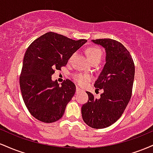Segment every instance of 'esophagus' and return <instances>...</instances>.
<instances>
[{
  "instance_id": "esophagus-1",
  "label": "esophagus",
  "mask_w": 153,
  "mask_h": 153,
  "mask_svg": "<svg viewBox=\"0 0 153 153\" xmlns=\"http://www.w3.org/2000/svg\"><path fill=\"white\" fill-rule=\"evenodd\" d=\"M81 91H82V89H80V88H78V87L76 88V93H77V94H78V93L81 92Z\"/></svg>"
}]
</instances>
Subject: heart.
Masks as SVG:
<instances>
[{"label": "heart", "mask_w": 153, "mask_h": 153, "mask_svg": "<svg viewBox=\"0 0 153 153\" xmlns=\"http://www.w3.org/2000/svg\"><path fill=\"white\" fill-rule=\"evenodd\" d=\"M86 53L89 59L91 60V62L94 60H99L101 58V56H102V52L100 50L99 48L96 47H92L88 48L86 51ZM74 54L71 57V59L73 57ZM74 79L75 81L77 82V83H78L80 85H85L87 83H88V82H90L91 80V75L88 74H82V73H77L74 75Z\"/></svg>", "instance_id": "obj_1"}]
</instances>
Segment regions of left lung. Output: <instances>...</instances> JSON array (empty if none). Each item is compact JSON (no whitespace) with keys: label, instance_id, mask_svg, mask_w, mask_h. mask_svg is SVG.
<instances>
[{"label":"left lung","instance_id":"1","mask_svg":"<svg viewBox=\"0 0 153 153\" xmlns=\"http://www.w3.org/2000/svg\"><path fill=\"white\" fill-rule=\"evenodd\" d=\"M106 52V63L94 86L103 89L100 99L86 91L88 101L81 108L84 122L94 129L109 127L125 110L131 96L134 65L129 51L122 44L111 39L91 40Z\"/></svg>","mask_w":153,"mask_h":153}]
</instances>
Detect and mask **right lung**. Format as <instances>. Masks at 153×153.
<instances>
[{
  "label": "right lung",
  "instance_id": "obj_1",
  "mask_svg": "<svg viewBox=\"0 0 153 153\" xmlns=\"http://www.w3.org/2000/svg\"><path fill=\"white\" fill-rule=\"evenodd\" d=\"M86 42L47 32L26 50L19 82L26 108L39 121L52 123L62 118L76 88L68 79L59 86L57 80H52V75L54 70L60 71L65 66L73 54Z\"/></svg>",
  "mask_w": 153,
  "mask_h": 153
}]
</instances>
